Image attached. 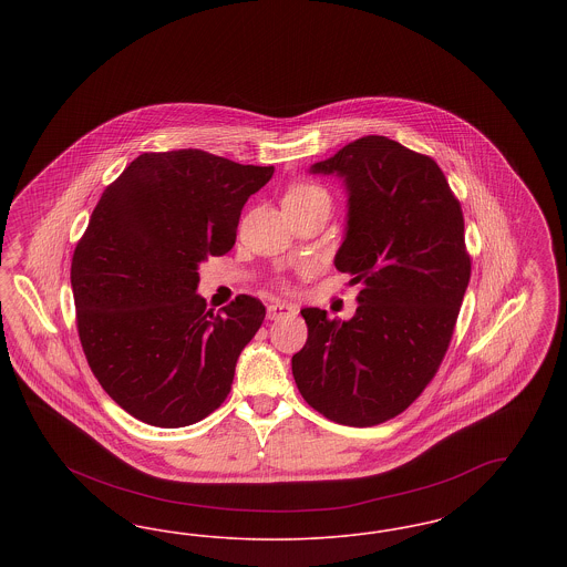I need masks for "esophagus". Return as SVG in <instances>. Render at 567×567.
Masks as SVG:
<instances>
[{
    "label": "esophagus",
    "instance_id": "obj_1",
    "mask_svg": "<svg viewBox=\"0 0 567 567\" xmlns=\"http://www.w3.org/2000/svg\"><path fill=\"white\" fill-rule=\"evenodd\" d=\"M297 308L293 303H285V301H274L268 306V319L270 321H278L285 317H296Z\"/></svg>",
    "mask_w": 567,
    "mask_h": 567
}]
</instances>
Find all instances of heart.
Wrapping results in <instances>:
<instances>
[{
    "mask_svg": "<svg viewBox=\"0 0 567 567\" xmlns=\"http://www.w3.org/2000/svg\"><path fill=\"white\" fill-rule=\"evenodd\" d=\"M282 204L285 206H289V204H296V206L329 204L331 206V197H329V193L323 187H319L315 183H296L293 187H289V190L285 193Z\"/></svg>",
    "mask_w": 567,
    "mask_h": 567,
    "instance_id": "b5f03b06",
    "label": "heart"
}]
</instances>
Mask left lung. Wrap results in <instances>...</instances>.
I'll use <instances>...</instances> for the list:
<instances>
[{"label":"left lung","mask_w":567,"mask_h":567,"mask_svg":"<svg viewBox=\"0 0 567 567\" xmlns=\"http://www.w3.org/2000/svg\"><path fill=\"white\" fill-rule=\"evenodd\" d=\"M312 174L349 193L336 268L359 285L349 321L303 308L308 340L291 368L301 398L329 421L372 427L435 377L470 282L463 213L442 169L384 135L359 137Z\"/></svg>","instance_id":"8db88e82"}]
</instances>
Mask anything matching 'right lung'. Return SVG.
Here are the masks:
<instances>
[{"instance_id": "1", "label": "right lung", "mask_w": 567, "mask_h": 567, "mask_svg": "<svg viewBox=\"0 0 567 567\" xmlns=\"http://www.w3.org/2000/svg\"><path fill=\"white\" fill-rule=\"evenodd\" d=\"M271 174L183 148L140 155L102 193L72 257L76 324L91 372L137 421L187 427L229 395L266 306L238 296L213 315L197 270L231 250Z\"/></svg>"}]
</instances>
